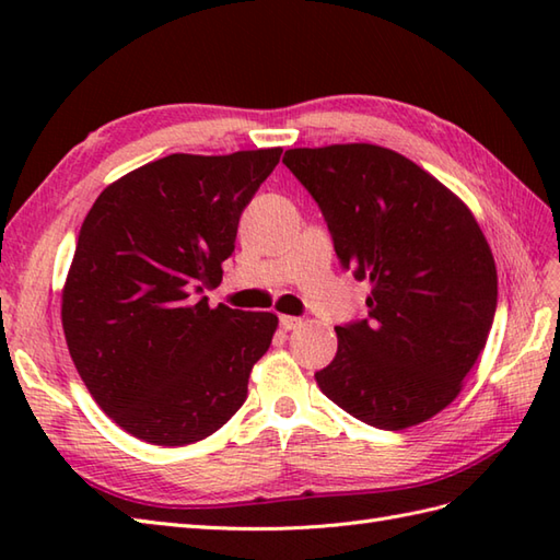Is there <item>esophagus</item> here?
<instances>
[{
	"instance_id": "34e87169",
	"label": "esophagus",
	"mask_w": 560,
	"mask_h": 560,
	"mask_svg": "<svg viewBox=\"0 0 560 560\" xmlns=\"http://www.w3.org/2000/svg\"><path fill=\"white\" fill-rule=\"evenodd\" d=\"M279 325H281V329H287V331H291V329H295V327H301L303 323H301V317L281 315V317H279Z\"/></svg>"
}]
</instances>
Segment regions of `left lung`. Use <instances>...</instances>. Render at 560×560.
<instances>
[{"mask_svg":"<svg viewBox=\"0 0 560 560\" xmlns=\"http://www.w3.org/2000/svg\"><path fill=\"white\" fill-rule=\"evenodd\" d=\"M343 269L371 281L368 315L337 329L315 373L353 419L401 431L457 397L493 325L498 277L471 211L401 153L373 144L289 149Z\"/></svg>","mask_w":560,"mask_h":560,"instance_id":"obj_1","label":"left lung"}]
</instances>
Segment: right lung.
Returning <instances> with one entry per match:
<instances>
[{
	"mask_svg": "<svg viewBox=\"0 0 560 560\" xmlns=\"http://www.w3.org/2000/svg\"><path fill=\"white\" fill-rule=\"evenodd\" d=\"M281 149L171 153L105 187L62 293L67 347L91 397L153 445L217 433L247 399L273 313L209 307L237 221Z\"/></svg>",
	"mask_w": 560,
	"mask_h": 560,
	"instance_id": "1",
	"label": "right lung"
}]
</instances>
